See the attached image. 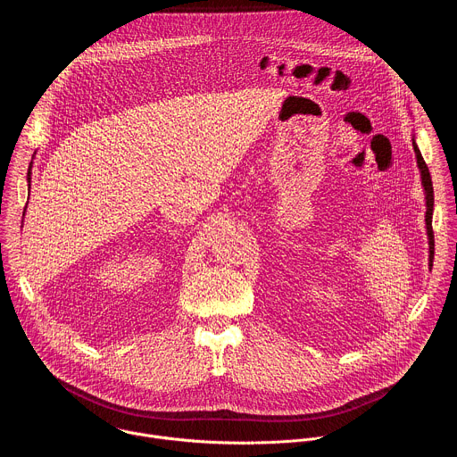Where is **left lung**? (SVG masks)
Segmentation results:
<instances>
[{"label":"left lung","instance_id":"8db88e82","mask_svg":"<svg viewBox=\"0 0 457 457\" xmlns=\"http://www.w3.org/2000/svg\"><path fill=\"white\" fill-rule=\"evenodd\" d=\"M414 145V152H416V157H418V166H420V171H421V180H423V187H425V193H427V233H428V247H430V266L434 262V231H432V210H434V189H432V179H430V171H428V166L427 162L423 161L421 157V152L418 150L416 143Z\"/></svg>","mask_w":457,"mask_h":457}]
</instances>
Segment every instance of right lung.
Returning <instances> with one entry per match:
<instances>
[{
    "instance_id": "add662e5",
    "label": "right lung",
    "mask_w": 457,
    "mask_h": 457,
    "mask_svg": "<svg viewBox=\"0 0 457 457\" xmlns=\"http://www.w3.org/2000/svg\"><path fill=\"white\" fill-rule=\"evenodd\" d=\"M29 179H30V171H29ZM29 182H30V180H29ZM29 186H30V184H29Z\"/></svg>"
}]
</instances>
